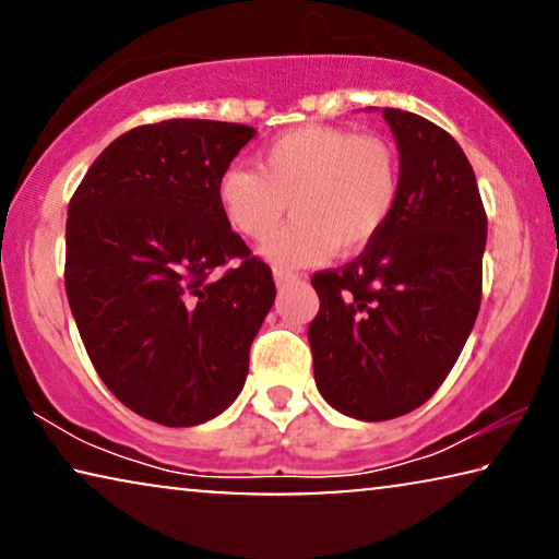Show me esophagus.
<instances>
[{
	"mask_svg": "<svg viewBox=\"0 0 559 559\" xmlns=\"http://www.w3.org/2000/svg\"><path fill=\"white\" fill-rule=\"evenodd\" d=\"M297 280H302V274H297L293 270H282V266L274 270V282H277L280 287H285V285H289V282H297Z\"/></svg>",
	"mask_w": 559,
	"mask_h": 559,
	"instance_id": "obj_1",
	"label": "esophagus"
}]
</instances>
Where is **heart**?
Instances as JSON below:
<instances>
[{"mask_svg":"<svg viewBox=\"0 0 559 559\" xmlns=\"http://www.w3.org/2000/svg\"><path fill=\"white\" fill-rule=\"evenodd\" d=\"M394 147L343 127H297L262 150L259 167L231 165L216 198L228 224L266 241L289 211L295 221L266 247L274 262H316L335 249L354 254L377 239L400 201Z\"/></svg>","mask_w":559,"mask_h":559,"instance_id":"b5f03b06","label":"heart"}]
</instances>
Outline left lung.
I'll return each instance as SVG.
<instances>
[{
    "instance_id": "obj_1",
    "label": "left lung",
    "mask_w": 559,
    "mask_h": 559,
    "mask_svg": "<svg viewBox=\"0 0 559 559\" xmlns=\"http://www.w3.org/2000/svg\"><path fill=\"white\" fill-rule=\"evenodd\" d=\"M400 147V201L341 270L312 274L308 341L318 392L343 415L381 423L417 409L453 369L480 308L486 211L453 136L381 109Z\"/></svg>"
}]
</instances>
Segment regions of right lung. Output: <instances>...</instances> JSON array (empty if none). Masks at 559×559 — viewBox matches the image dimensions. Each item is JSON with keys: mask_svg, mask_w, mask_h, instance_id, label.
<instances>
[{"mask_svg": "<svg viewBox=\"0 0 559 559\" xmlns=\"http://www.w3.org/2000/svg\"><path fill=\"white\" fill-rule=\"evenodd\" d=\"M251 136L209 119L129 129L68 205L66 295L83 346L109 392L157 425L209 423L239 396L277 295L216 198Z\"/></svg>", "mask_w": 559, "mask_h": 559, "instance_id": "1", "label": "right lung"}]
</instances>
